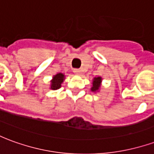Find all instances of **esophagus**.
Instances as JSON below:
<instances>
[{"mask_svg":"<svg viewBox=\"0 0 154 154\" xmlns=\"http://www.w3.org/2000/svg\"><path fill=\"white\" fill-rule=\"evenodd\" d=\"M73 72H74V73L77 74V75H81V74L82 73V70H81V69H74Z\"/></svg>","mask_w":154,"mask_h":154,"instance_id":"1","label":"esophagus"}]
</instances>
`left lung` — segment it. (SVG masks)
<instances>
[{"mask_svg":"<svg viewBox=\"0 0 154 154\" xmlns=\"http://www.w3.org/2000/svg\"><path fill=\"white\" fill-rule=\"evenodd\" d=\"M101 82H102V77H94L92 82H91V91L92 92H99V91L101 87Z\"/></svg>","mask_w":154,"mask_h":154,"instance_id":"obj_1","label":"left lung"}]
</instances>
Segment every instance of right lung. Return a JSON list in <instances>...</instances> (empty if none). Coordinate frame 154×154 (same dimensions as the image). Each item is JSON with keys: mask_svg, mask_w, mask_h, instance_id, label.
<instances>
[{"mask_svg": "<svg viewBox=\"0 0 154 154\" xmlns=\"http://www.w3.org/2000/svg\"><path fill=\"white\" fill-rule=\"evenodd\" d=\"M65 75L62 72H58L56 75L53 76L52 80L50 81V88L51 90H57L62 87V83L65 80Z\"/></svg>", "mask_w": 154, "mask_h": 154, "instance_id": "obj_1", "label": "right lung"}]
</instances>
